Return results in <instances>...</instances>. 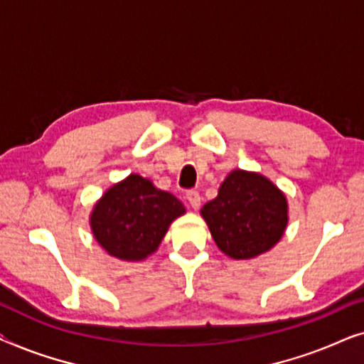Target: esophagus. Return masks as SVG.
<instances>
[{"mask_svg":"<svg viewBox=\"0 0 364 364\" xmlns=\"http://www.w3.org/2000/svg\"><path fill=\"white\" fill-rule=\"evenodd\" d=\"M186 198L188 200V203H191V207L193 208V210H197V208L200 207L202 197H200V193H198L197 191H191V192H187Z\"/></svg>","mask_w":364,"mask_h":364,"instance_id":"obj_1","label":"esophagus"}]
</instances>
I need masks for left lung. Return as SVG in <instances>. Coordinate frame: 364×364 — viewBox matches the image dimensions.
<instances>
[{"mask_svg": "<svg viewBox=\"0 0 364 364\" xmlns=\"http://www.w3.org/2000/svg\"><path fill=\"white\" fill-rule=\"evenodd\" d=\"M218 250L233 260H250L272 250L288 225L287 196L260 172L235 168L202 207Z\"/></svg>", "mask_w": 364, "mask_h": 364, "instance_id": "obj_1", "label": "left lung"}]
</instances>
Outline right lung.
<instances>
[{
	"instance_id": "obj_1",
	"label": "right lung",
	"mask_w": 364,
	"mask_h": 364,
	"mask_svg": "<svg viewBox=\"0 0 364 364\" xmlns=\"http://www.w3.org/2000/svg\"><path fill=\"white\" fill-rule=\"evenodd\" d=\"M173 193L131 173L94 203L89 225L94 240L122 262H142L157 252L171 223L186 213Z\"/></svg>"
}]
</instances>
